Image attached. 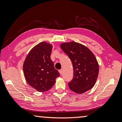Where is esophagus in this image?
Here are the masks:
<instances>
[{
  "label": "esophagus",
  "mask_w": 122,
  "mask_h": 122,
  "mask_svg": "<svg viewBox=\"0 0 122 122\" xmlns=\"http://www.w3.org/2000/svg\"><path fill=\"white\" fill-rule=\"evenodd\" d=\"M59 73H60V74H62V69H60V70H59Z\"/></svg>",
  "instance_id": "1"
}]
</instances>
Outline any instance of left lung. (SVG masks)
Wrapping results in <instances>:
<instances>
[{
	"instance_id": "left-lung-1",
	"label": "left lung",
	"mask_w": 122,
	"mask_h": 122,
	"mask_svg": "<svg viewBox=\"0 0 122 122\" xmlns=\"http://www.w3.org/2000/svg\"><path fill=\"white\" fill-rule=\"evenodd\" d=\"M60 47L73 64L74 76L68 83L70 89L79 94L90 90L95 84L99 71L94 54L85 46L74 41L63 43Z\"/></svg>"
}]
</instances>
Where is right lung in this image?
<instances>
[{
  "label": "right lung",
  "instance_id": "right-lung-1",
  "mask_svg": "<svg viewBox=\"0 0 122 122\" xmlns=\"http://www.w3.org/2000/svg\"><path fill=\"white\" fill-rule=\"evenodd\" d=\"M52 45L41 42L27 55L23 65L24 76L27 83L39 92L50 89L60 73L51 59Z\"/></svg>",
  "mask_w": 122,
  "mask_h": 122
}]
</instances>
